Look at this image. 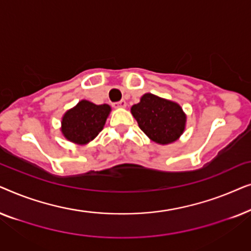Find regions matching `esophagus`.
Masks as SVG:
<instances>
[{"instance_id":"esophagus-1","label":"esophagus","mask_w":251,"mask_h":251,"mask_svg":"<svg viewBox=\"0 0 251 251\" xmlns=\"http://www.w3.org/2000/svg\"><path fill=\"white\" fill-rule=\"evenodd\" d=\"M114 107L115 108H126V100H121L119 102H115Z\"/></svg>"}]
</instances>
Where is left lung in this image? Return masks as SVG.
Returning <instances> with one entry per match:
<instances>
[{"label":"left lung","mask_w":251,"mask_h":251,"mask_svg":"<svg viewBox=\"0 0 251 251\" xmlns=\"http://www.w3.org/2000/svg\"><path fill=\"white\" fill-rule=\"evenodd\" d=\"M139 128L154 143L168 145L180 138L186 126V114L176 101L153 94L142 96L131 107Z\"/></svg>","instance_id":"left-lung-1"}]
</instances>
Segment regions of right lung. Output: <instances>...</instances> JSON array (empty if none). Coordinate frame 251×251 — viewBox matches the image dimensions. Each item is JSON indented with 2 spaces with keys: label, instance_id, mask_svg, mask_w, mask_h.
<instances>
[{
  "label": "right lung",
  "instance_id": "right-lung-1",
  "mask_svg": "<svg viewBox=\"0 0 251 251\" xmlns=\"http://www.w3.org/2000/svg\"><path fill=\"white\" fill-rule=\"evenodd\" d=\"M111 111L107 104L96 105L82 99L61 118V135L76 145H87L104 128Z\"/></svg>",
  "mask_w": 251,
  "mask_h": 251
}]
</instances>
